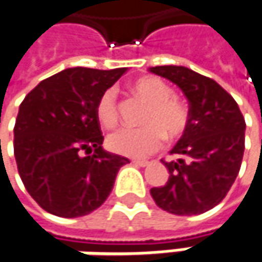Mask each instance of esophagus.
<instances>
[{"label": "esophagus", "instance_id": "1", "mask_svg": "<svg viewBox=\"0 0 262 262\" xmlns=\"http://www.w3.org/2000/svg\"><path fill=\"white\" fill-rule=\"evenodd\" d=\"M132 163H133L135 166H142V168L148 165V162H147V160H138V159H133V160H132Z\"/></svg>", "mask_w": 262, "mask_h": 262}]
</instances>
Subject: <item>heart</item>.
<instances>
[{"mask_svg":"<svg viewBox=\"0 0 262 262\" xmlns=\"http://www.w3.org/2000/svg\"><path fill=\"white\" fill-rule=\"evenodd\" d=\"M132 93L147 103L139 129H120L107 136V148L127 157H145L155 153L168 139L180 138L189 126V109L172 96V88L156 76H142L130 83ZM96 118L102 127L112 129L118 123V103L114 90H105L96 103Z\"/></svg>","mask_w":262,"mask_h":262,"instance_id":"heart-1","label":"heart"}]
</instances>
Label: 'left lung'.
<instances>
[{
	"label": "left lung",
	"instance_id": "obj_1",
	"mask_svg": "<svg viewBox=\"0 0 262 262\" xmlns=\"http://www.w3.org/2000/svg\"><path fill=\"white\" fill-rule=\"evenodd\" d=\"M150 72L174 82L189 102V126L163 162L169 179L150 190L165 211L192 216L225 198L242 166L246 123L237 102L210 78L183 67L157 66Z\"/></svg>",
	"mask_w": 262,
	"mask_h": 262
}]
</instances>
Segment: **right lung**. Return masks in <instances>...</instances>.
<instances>
[{
	"mask_svg": "<svg viewBox=\"0 0 262 262\" xmlns=\"http://www.w3.org/2000/svg\"><path fill=\"white\" fill-rule=\"evenodd\" d=\"M126 70L66 69L41 81L20 103L13 130L17 171L28 193L48 213L79 217L94 211L129 162L103 150L96 118L99 96Z\"/></svg>",
	"mask_w": 262,
	"mask_h": 262,
	"instance_id": "add662e5",
	"label": "right lung"
}]
</instances>
